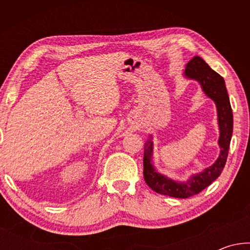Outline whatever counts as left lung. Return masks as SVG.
<instances>
[{"mask_svg":"<svg viewBox=\"0 0 250 250\" xmlns=\"http://www.w3.org/2000/svg\"><path fill=\"white\" fill-rule=\"evenodd\" d=\"M184 77L195 80L200 83L203 92L216 104L219 130V155L210 167L204 168L202 172L192 174L186 181L173 180L161 174L154 167L152 160L153 138L150 134L149 139L145 143V155H143V176L146 183L156 193L177 198H188L196 195L221 175L225 167L232 134V111L225 80L222 76L211 69L201 57L195 56L186 65Z\"/></svg>","mask_w":250,"mask_h":250,"instance_id":"8db88e82","label":"left lung"}]
</instances>
